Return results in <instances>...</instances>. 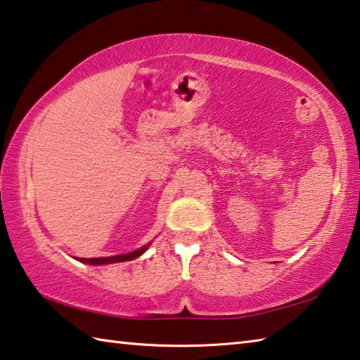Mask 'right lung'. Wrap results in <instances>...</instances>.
Returning <instances> with one entry per match:
<instances>
[{
	"instance_id": "1",
	"label": "right lung",
	"mask_w": 360,
	"mask_h": 360,
	"mask_svg": "<svg viewBox=\"0 0 360 360\" xmlns=\"http://www.w3.org/2000/svg\"><path fill=\"white\" fill-rule=\"evenodd\" d=\"M148 246H144L138 251H133L130 254H122V255H112V257H98V259H79L84 264H90V265H103V264H115V262H127V260H133L141 255Z\"/></svg>"
}]
</instances>
